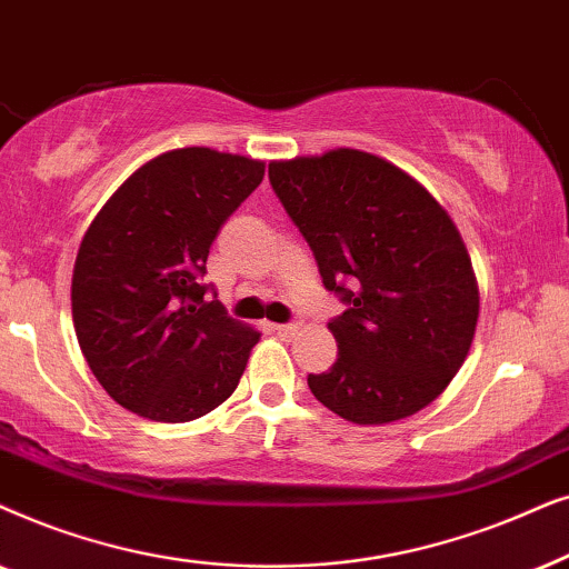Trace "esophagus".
I'll use <instances>...</instances> for the list:
<instances>
[{
	"label": "esophagus",
	"mask_w": 569,
	"mask_h": 569,
	"mask_svg": "<svg viewBox=\"0 0 569 569\" xmlns=\"http://www.w3.org/2000/svg\"><path fill=\"white\" fill-rule=\"evenodd\" d=\"M272 330H276L280 338H293V336H299L301 322L297 320V322H286V325H272Z\"/></svg>",
	"instance_id": "esophagus-1"
}]
</instances>
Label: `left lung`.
<instances>
[{
	"mask_svg": "<svg viewBox=\"0 0 569 569\" xmlns=\"http://www.w3.org/2000/svg\"><path fill=\"white\" fill-rule=\"evenodd\" d=\"M270 184L348 309L338 359L309 390L340 419L390 423L427 408L471 351L479 283L460 231L403 169L336 148L272 161Z\"/></svg>",
	"mask_w": 569,
	"mask_h": 569,
	"instance_id": "1",
	"label": "left lung"
}]
</instances>
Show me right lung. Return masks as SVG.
<instances>
[{
	"mask_svg": "<svg viewBox=\"0 0 569 569\" xmlns=\"http://www.w3.org/2000/svg\"><path fill=\"white\" fill-rule=\"evenodd\" d=\"M264 163L179 148L142 163L98 210L72 270L80 351L121 408L192 421L223 403L260 332L208 301L206 262Z\"/></svg>",
	"mask_w": 569,
	"mask_h": 569,
	"instance_id": "right-lung-1",
	"label": "right lung"
}]
</instances>
